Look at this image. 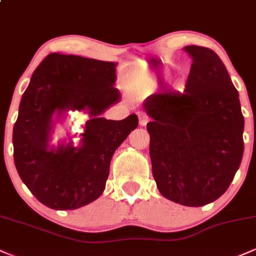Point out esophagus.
<instances>
[{
	"instance_id": "esophagus-1",
	"label": "esophagus",
	"mask_w": 256,
	"mask_h": 256,
	"mask_svg": "<svg viewBox=\"0 0 256 256\" xmlns=\"http://www.w3.org/2000/svg\"><path fill=\"white\" fill-rule=\"evenodd\" d=\"M138 116H140V126H146V122H148V116H146V114H143V113H140Z\"/></svg>"
}]
</instances>
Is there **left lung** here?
<instances>
[{"mask_svg": "<svg viewBox=\"0 0 256 256\" xmlns=\"http://www.w3.org/2000/svg\"><path fill=\"white\" fill-rule=\"evenodd\" d=\"M192 58L183 94L146 98L152 122V177L161 195L183 206L216 201L234 180L244 150V118L238 92L225 64L212 49L188 46Z\"/></svg>", "mask_w": 256, "mask_h": 256, "instance_id": "1", "label": "left lung"}]
</instances>
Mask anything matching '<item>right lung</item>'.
I'll use <instances>...</instances> for the list:
<instances>
[{
	"mask_svg": "<svg viewBox=\"0 0 256 256\" xmlns=\"http://www.w3.org/2000/svg\"><path fill=\"white\" fill-rule=\"evenodd\" d=\"M116 62L52 52L32 73L13 128L14 162L20 178L40 204L77 210L101 196L114 152L138 126L136 114L122 120L100 118L120 98ZM84 110L90 120L82 146H48L54 112Z\"/></svg>",
	"mask_w": 256,
	"mask_h": 256,
	"instance_id": "add662e5",
	"label": "right lung"
}]
</instances>
